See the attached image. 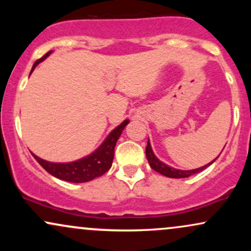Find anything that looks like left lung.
Here are the masks:
<instances>
[{"instance_id":"8db88e82","label":"left lung","mask_w":251,"mask_h":251,"mask_svg":"<svg viewBox=\"0 0 251 251\" xmlns=\"http://www.w3.org/2000/svg\"><path fill=\"white\" fill-rule=\"evenodd\" d=\"M146 158H148L149 164H150V166H151L152 170H154V171L159 172L160 175L166 176V177H169V178H188V177H190V176L196 175V174H198V172L203 171L204 169L208 168V166L211 165V164L214 163L216 159H217V158H216V159L212 160V162H210L209 164H206V165L201 166V168H198V169H194V170L175 169V168H172V166L166 165V164L163 163L162 160L158 159L157 155L154 154L153 150H152V148H151L150 139L148 140V145H146Z\"/></svg>"}]
</instances>
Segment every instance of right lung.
Instances as JSON below:
<instances>
[{
    "label": "right lung",
    "instance_id": "add662e5",
    "mask_svg": "<svg viewBox=\"0 0 251 251\" xmlns=\"http://www.w3.org/2000/svg\"><path fill=\"white\" fill-rule=\"evenodd\" d=\"M53 51H48L46 55H43L41 59L35 61L31 68L30 74L35 70V67L43 60L47 59ZM129 123L128 119L124 120V122L118 125L116 128L112 129L109 134L105 138V140L101 143V145L98 148L96 151L89 153L81 159L74 160V162L68 163H53L48 162V160L42 159V158L37 157L36 154H33L36 162L42 166L48 174H50L54 177L59 178V179L65 181H71V183H86V181L93 180L94 178L100 177L105 172H107L112 166L114 157V148L116 144L119 139L120 134L126 127V125Z\"/></svg>",
    "mask_w": 251,
    "mask_h": 251
}]
</instances>
